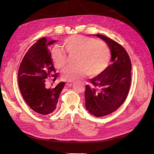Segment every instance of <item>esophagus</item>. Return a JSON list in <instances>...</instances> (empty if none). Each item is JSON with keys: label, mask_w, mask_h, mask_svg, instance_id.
I'll return each instance as SVG.
<instances>
[{"label": "esophagus", "mask_w": 154, "mask_h": 154, "mask_svg": "<svg viewBox=\"0 0 154 154\" xmlns=\"http://www.w3.org/2000/svg\"><path fill=\"white\" fill-rule=\"evenodd\" d=\"M66 84H67V85H68V86H71V85L73 84V82H67Z\"/></svg>", "instance_id": "esophagus-1"}]
</instances>
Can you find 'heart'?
<instances>
[{
    "instance_id": "1",
    "label": "heart",
    "mask_w": 154,
    "mask_h": 154,
    "mask_svg": "<svg viewBox=\"0 0 154 154\" xmlns=\"http://www.w3.org/2000/svg\"><path fill=\"white\" fill-rule=\"evenodd\" d=\"M62 48L54 47L52 58L54 66L63 68L67 62V54L76 56V66L68 67L62 73L65 81L74 82L87 75L96 76L103 73L109 67L110 51L103 42L82 35H72L65 38Z\"/></svg>"
}]
</instances>
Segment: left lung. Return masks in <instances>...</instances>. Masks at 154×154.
Returning a JSON list of instances; mask_svg holds the SVG:
<instances>
[{"label":"left lung","mask_w":154,"mask_h":154,"mask_svg":"<svg viewBox=\"0 0 154 154\" xmlns=\"http://www.w3.org/2000/svg\"><path fill=\"white\" fill-rule=\"evenodd\" d=\"M103 40L111 51L110 65L105 71L91 79L85 92V106L96 117L114 112L127 98L131 83V61L122 45L101 35H96Z\"/></svg>","instance_id":"1"}]
</instances>
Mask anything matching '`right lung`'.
I'll use <instances>...</instances> for the list:
<instances>
[{"label":"right lung","mask_w":154,"mask_h":154,"mask_svg":"<svg viewBox=\"0 0 154 154\" xmlns=\"http://www.w3.org/2000/svg\"><path fill=\"white\" fill-rule=\"evenodd\" d=\"M55 42H48L45 37L39 39L27 51L18 69V86L23 98L32 110L42 115L54 111L65 86V82H60L51 89L45 87L46 79L54 77L55 80L58 75L49 48Z\"/></svg>","instance_id":"1"}]
</instances>
